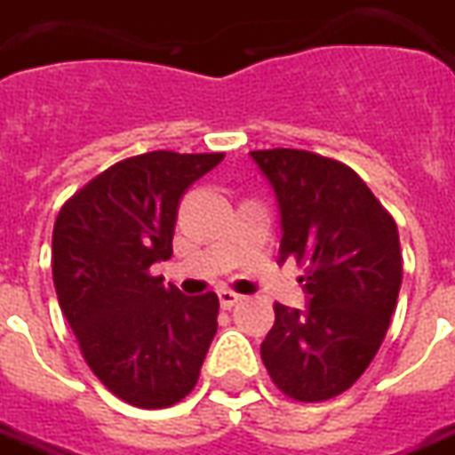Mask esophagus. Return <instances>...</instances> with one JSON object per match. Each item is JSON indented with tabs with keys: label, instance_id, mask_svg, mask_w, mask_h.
I'll list each match as a JSON object with an SVG mask.
<instances>
[{
	"label": "esophagus",
	"instance_id": "esophagus-1",
	"mask_svg": "<svg viewBox=\"0 0 455 455\" xmlns=\"http://www.w3.org/2000/svg\"><path fill=\"white\" fill-rule=\"evenodd\" d=\"M241 299H243V297L238 295V292H234V290H219V302H221V307H224V309L236 307Z\"/></svg>",
	"mask_w": 455,
	"mask_h": 455
}]
</instances>
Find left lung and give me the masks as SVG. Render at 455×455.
<instances>
[{
    "label": "left lung",
    "instance_id": "1",
    "mask_svg": "<svg viewBox=\"0 0 455 455\" xmlns=\"http://www.w3.org/2000/svg\"><path fill=\"white\" fill-rule=\"evenodd\" d=\"M251 158L277 197L280 260L307 266V309L275 302L260 358L287 397L331 400L361 378L387 334L402 285L397 224L339 160L297 148Z\"/></svg>",
    "mask_w": 455,
    "mask_h": 455
}]
</instances>
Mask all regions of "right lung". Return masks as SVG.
<instances>
[{
    "instance_id": "obj_1",
    "label": "right lung",
    "mask_w": 455,
    "mask_h": 455,
    "mask_svg": "<svg viewBox=\"0 0 455 455\" xmlns=\"http://www.w3.org/2000/svg\"><path fill=\"white\" fill-rule=\"evenodd\" d=\"M224 153L150 150L68 199L53 227V283L84 361L119 400L163 410L197 385L219 297H185L150 266L172 256L185 189Z\"/></svg>"
}]
</instances>
